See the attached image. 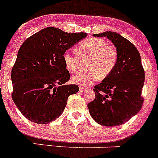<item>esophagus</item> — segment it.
I'll return each instance as SVG.
<instances>
[{"label": "esophagus", "instance_id": "1", "mask_svg": "<svg viewBox=\"0 0 158 158\" xmlns=\"http://www.w3.org/2000/svg\"><path fill=\"white\" fill-rule=\"evenodd\" d=\"M87 88H84V87H81V86H80L79 87V91H81V92H84V91H87Z\"/></svg>", "mask_w": 158, "mask_h": 158}]
</instances>
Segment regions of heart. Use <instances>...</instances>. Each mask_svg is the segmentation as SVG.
Here are the masks:
<instances>
[{"label": "heart", "mask_w": 158, "mask_h": 158, "mask_svg": "<svg viewBox=\"0 0 158 158\" xmlns=\"http://www.w3.org/2000/svg\"><path fill=\"white\" fill-rule=\"evenodd\" d=\"M77 55L66 52L64 54L65 67L74 73L79 69L80 59H88V70L75 74L72 81L76 85H90L100 78L106 79L115 69L118 61V52L115 47L103 39L88 38L82 41L75 49Z\"/></svg>", "instance_id": "heart-1"}]
</instances>
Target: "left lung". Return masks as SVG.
I'll list each match as a JSON object with an SVG mask.
<instances>
[{"instance_id": "1", "label": "left lung", "mask_w": 158, "mask_h": 158, "mask_svg": "<svg viewBox=\"0 0 158 158\" xmlns=\"http://www.w3.org/2000/svg\"><path fill=\"white\" fill-rule=\"evenodd\" d=\"M107 37L116 47L118 61L115 69L102 83L95 85V98L88 104L90 115L104 127H116L127 123L140 110L145 73L136 46L114 31L94 34Z\"/></svg>"}]
</instances>
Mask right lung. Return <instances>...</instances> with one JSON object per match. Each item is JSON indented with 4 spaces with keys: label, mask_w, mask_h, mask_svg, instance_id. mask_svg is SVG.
<instances>
[{
    "label": "right lung",
    "mask_w": 158,
    "mask_h": 158,
    "mask_svg": "<svg viewBox=\"0 0 158 158\" xmlns=\"http://www.w3.org/2000/svg\"><path fill=\"white\" fill-rule=\"evenodd\" d=\"M87 33L65 32L48 27L27 39L11 70L12 100L32 123L46 124L57 118L77 85H67L70 76L64 54Z\"/></svg>",
    "instance_id": "obj_1"
}]
</instances>
